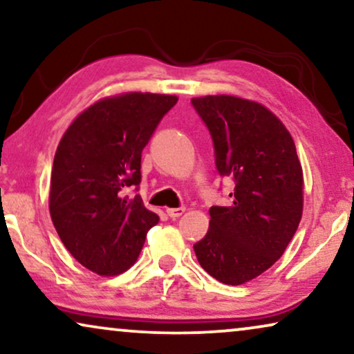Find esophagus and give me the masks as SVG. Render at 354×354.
<instances>
[{"label":"esophagus","instance_id":"esophagus-1","mask_svg":"<svg viewBox=\"0 0 354 354\" xmlns=\"http://www.w3.org/2000/svg\"><path fill=\"white\" fill-rule=\"evenodd\" d=\"M166 212H167L169 217L176 219V217H180L183 212H185V207H167Z\"/></svg>","mask_w":354,"mask_h":354}]
</instances>
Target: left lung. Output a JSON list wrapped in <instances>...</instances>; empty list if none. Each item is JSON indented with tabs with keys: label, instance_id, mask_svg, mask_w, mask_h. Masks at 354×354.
Segmentation results:
<instances>
[{
	"label": "left lung",
	"instance_id": "obj_1",
	"mask_svg": "<svg viewBox=\"0 0 354 354\" xmlns=\"http://www.w3.org/2000/svg\"><path fill=\"white\" fill-rule=\"evenodd\" d=\"M214 142L221 176L235 180L230 206H212L209 230L193 245L198 263L227 285L268 270L303 214V169L292 135L272 111L232 95L192 98Z\"/></svg>",
	"mask_w": 354,
	"mask_h": 354
}]
</instances>
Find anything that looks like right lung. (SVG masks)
<instances>
[{
    "mask_svg": "<svg viewBox=\"0 0 354 354\" xmlns=\"http://www.w3.org/2000/svg\"><path fill=\"white\" fill-rule=\"evenodd\" d=\"M176 95L129 91L96 101L72 120L57 145L50 214L67 251L91 272L109 277L135 264L159 216L140 195L142 151Z\"/></svg>",
    "mask_w": 354,
    "mask_h": 354,
    "instance_id": "obj_1",
    "label": "right lung"
}]
</instances>
